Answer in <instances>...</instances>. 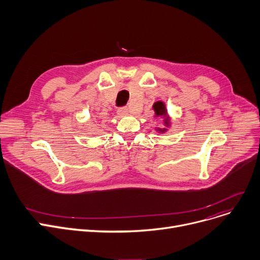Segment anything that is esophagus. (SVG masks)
<instances>
[{"instance_id":"34e87169","label":"esophagus","mask_w":260,"mask_h":260,"mask_svg":"<svg viewBox=\"0 0 260 260\" xmlns=\"http://www.w3.org/2000/svg\"><path fill=\"white\" fill-rule=\"evenodd\" d=\"M127 114H128L127 107H120V108L118 109V115H119L120 117H123V116H125V115H127Z\"/></svg>"}]
</instances>
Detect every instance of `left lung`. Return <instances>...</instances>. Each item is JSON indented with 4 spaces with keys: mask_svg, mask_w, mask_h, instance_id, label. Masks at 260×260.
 <instances>
[{
    "mask_svg": "<svg viewBox=\"0 0 260 260\" xmlns=\"http://www.w3.org/2000/svg\"><path fill=\"white\" fill-rule=\"evenodd\" d=\"M153 108L155 111V117H163L165 118V120H163V122H165V125L168 127L170 126V117L168 116V111H167V107H166V104L165 102L162 101H157L154 103L153 105ZM157 132L159 133H166L168 129L167 128H156Z\"/></svg>",
    "mask_w": 260,
    "mask_h": 260,
    "instance_id": "obj_1",
    "label": "left lung"
}]
</instances>
